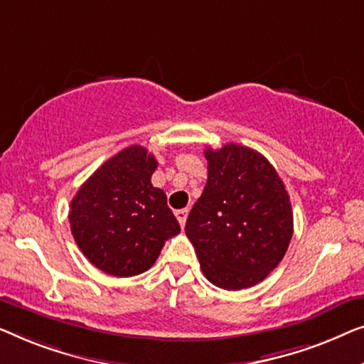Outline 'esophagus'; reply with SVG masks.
<instances>
[{
  "label": "esophagus",
  "mask_w": 364,
  "mask_h": 364,
  "mask_svg": "<svg viewBox=\"0 0 364 364\" xmlns=\"http://www.w3.org/2000/svg\"><path fill=\"white\" fill-rule=\"evenodd\" d=\"M188 209H178L175 213V216L178 219V223H180V226L184 228V224H186V219H188Z\"/></svg>",
  "instance_id": "34e87169"
}]
</instances>
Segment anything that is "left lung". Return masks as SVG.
Masks as SVG:
<instances>
[{"instance_id":"8db88e82","label":"left lung","mask_w":364,"mask_h":364,"mask_svg":"<svg viewBox=\"0 0 364 364\" xmlns=\"http://www.w3.org/2000/svg\"><path fill=\"white\" fill-rule=\"evenodd\" d=\"M208 181L186 221L209 282L242 290L262 282L280 264L294 234L289 193L267 158L228 143L206 148Z\"/></svg>"}]
</instances>
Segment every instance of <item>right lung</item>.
Here are the masks:
<instances>
[{
    "label": "right lung",
    "instance_id": "obj_1",
    "mask_svg": "<svg viewBox=\"0 0 364 364\" xmlns=\"http://www.w3.org/2000/svg\"><path fill=\"white\" fill-rule=\"evenodd\" d=\"M158 161L132 145L107 160L70 201L75 244L102 272L132 277L155 264L165 240L181 231L163 189L151 184Z\"/></svg>",
    "mask_w": 364,
    "mask_h": 364
}]
</instances>
